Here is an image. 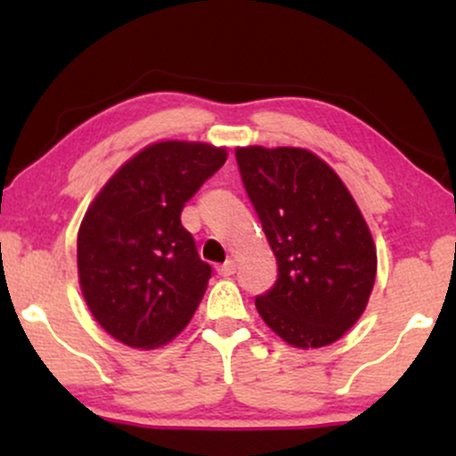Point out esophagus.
I'll list each match as a JSON object with an SVG mask.
<instances>
[{"instance_id": "obj_1", "label": "esophagus", "mask_w": 456, "mask_h": 456, "mask_svg": "<svg viewBox=\"0 0 456 456\" xmlns=\"http://www.w3.org/2000/svg\"><path fill=\"white\" fill-rule=\"evenodd\" d=\"M235 268H238V265H235V261L229 259V261H224L223 265H218L216 272L221 276H232V274H235Z\"/></svg>"}]
</instances>
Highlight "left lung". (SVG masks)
<instances>
[{"label":"left lung","mask_w":456,"mask_h":456,"mask_svg":"<svg viewBox=\"0 0 456 456\" xmlns=\"http://www.w3.org/2000/svg\"><path fill=\"white\" fill-rule=\"evenodd\" d=\"M279 279L255 297L261 319L294 347H326L358 322L373 291L378 250L352 192L313 151L235 150Z\"/></svg>","instance_id":"left-lung-1"}]
</instances>
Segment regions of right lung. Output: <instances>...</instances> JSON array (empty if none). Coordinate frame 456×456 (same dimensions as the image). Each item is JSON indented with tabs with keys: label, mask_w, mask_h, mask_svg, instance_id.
<instances>
[{
	"label": "right lung",
	"mask_w": 456,
	"mask_h": 456,
	"mask_svg": "<svg viewBox=\"0 0 456 456\" xmlns=\"http://www.w3.org/2000/svg\"><path fill=\"white\" fill-rule=\"evenodd\" d=\"M227 160L199 141H159L124 162L78 227V285L94 319L137 349L177 337L208 289L212 268L182 227L184 203Z\"/></svg>",
	"instance_id": "obj_1"
}]
</instances>
